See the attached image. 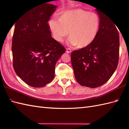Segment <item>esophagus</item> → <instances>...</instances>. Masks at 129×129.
I'll return each instance as SVG.
<instances>
[{
	"label": "esophagus",
	"mask_w": 129,
	"mask_h": 129,
	"mask_svg": "<svg viewBox=\"0 0 129 129\" xmlns=\"http://www.w3.org/2000/svg\"><path fill=\"white\" fill-rule=\"evenodd\" d=\"M72 50H71L70 49H69V48H67V49L66 52H67V53H72Z\"/></svg>",
	"instance_id": "esophagus-1"
}]
</instances>
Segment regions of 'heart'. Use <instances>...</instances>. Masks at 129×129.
<instances>
[{
  "label": "heart",
  "mask_w": 129,
  "mask_h": 129,
  "mask_svg": "<svg viewBox=\"0 0 129 129\" xmlns=\"http://www.w3.org/2000/svg\"><path fill=\"white\" fill-rule=\"evenodd\" d=\"M59 20H51L49 26L53 37L57 42L62 43L68 37L69 44L84 48L94 42L100 26V18L97 13L76 9L65 11Z\"/></svg>",
  "instance_id": "heart-1"
}]
</instances>
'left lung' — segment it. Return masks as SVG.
<instances>
[{
	"label": "left lung",
	"instance_id": "1",
	"mask_svg": "<svg viewBox=\"0 0 129 129\" xmlns=\"http://www.w3.org/2000/svg\"><path fill=\"white\" fill-rule=\"evenodd\" d=\"M100 18L98 34L91 44L73 51L71 60L78 83L91 88L108 81L116 69L119 57V35L111 19L96 9Z\"/></svg>",
	"mask_w": 129,
	"mask_h": 129
}]
</instances>
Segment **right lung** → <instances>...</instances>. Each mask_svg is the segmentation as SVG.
<instances>
[{"mask_svg": "<svg viewBox=\"0 0 129 129\" xmlns=\"http://www.w3.org/2000/svg\"><path fill=\"white\" fill-rule=\"evenodd\" d=\"M56 8L53 4H43L28 11L15 23L13 68L19 77L32 87H42L53 80L56 63L66 50L51 37L48 24Z\"/></svg>", "mask_w": 129, "mask_h": 129, "instance_id": "add662e5", "label": "right lung"}]
</instances>
